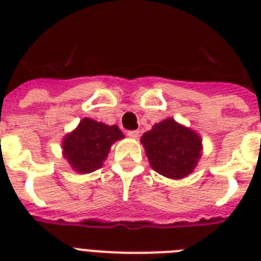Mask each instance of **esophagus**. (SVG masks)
<instances>
[{
	"instance_id": "1",
	"label": "esophagus",
	"mask_w": 261,
	"mask_h": 261,
	"mask_svg": "<svg viewBox=\"0 0 261 261\" xmlns=\"http://www.w3.org/2000/svg\"><path fill=\"white\" fill-rule=\"evenodd\" d=\"M127 135H128L131 139H138L139 138V131L138 130L128 131V133H127Z\"/></svg>"
}]
</instances>
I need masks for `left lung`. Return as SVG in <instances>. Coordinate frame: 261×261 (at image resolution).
Instances as JSON below:
<instances>
[{"label": "left lung", "instance_id": "8db88e82", "mask_svg": "<svg viewBox=\"0 0 261 261\" xmlns=\"http://www.w3.org/2000/svg\"><path fill=\"white\" fill-rule=\"evenodd\" d=\"M150 167L172 180L191 174L202 157V138L190 127L168 118L141 138Z\"/></svg>", "mask_w": 261, "mask_h": 261}]
</instances>
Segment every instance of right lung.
I'll use <instances>...</instances> for the list:
<instances>
[{
    "label": "right lung",
    "mask_w": 261,
    "mask_h": 261,
    "mask_svg": "<svg viewBox=\"0 0 261 261\" xmlns=\"http://www.w3.org/2000/svg\"><path fill=\"white\" fill-rule=\"evenodd\" d=\"M124 135L116 124L108 126L90 118H84L74 130L62 139V155L73 171L85 174L102 167L111 146Z\"/></svg>",
    "instance_id": "1"
}]
</instances>
